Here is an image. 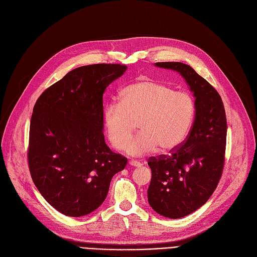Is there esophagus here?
<instances>
[{
  "label": "esophagus",
  "mask_w": 257,
  "mask_h": 257,
  "mask_svg": "<svg viewBox=\"0 0 257 257\" xmlns=\"http://www.w3.org/2000/svg\"><path fill=\"white\" fill-rule=\"evenodd\" d=\"M131 166H133V167H140L141 166V164L138 162V161H130V163H128Z\"/></svg>",
  "instance_id": "1"
}]
</instances>
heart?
Returning <instances> with one entry per match:
<instances>
[{
  "mask_svg": "<svg viewBox=\"0 0 257 257\" xmlns=\"http://www.w3.org/2000/svg\"><path fill=\"white\" fill-rule=\"evenodd\" d=\"M196 103L184 91L152 79H140L126 86L120 102H110L104 109V127L110 145L124 149L136 122L141 133L126 146L134 156L178 148L191 128Z\"/></svg>",
  "mask_w": 257,
  "mask_h": 257,
  "instance_id": "b5f03b06",
  "label": "heart"
}]
</instances>
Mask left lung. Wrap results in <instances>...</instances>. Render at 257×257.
<instances>
[{
    "mask_svg": "<svg viewBox=\"0 0 257 257\" xmlns=\"http://www.w3.org/2000/svg\"><path fill=\"white\" fill-rule=\"evenodd\" d=\"M181 73L196 98V118L183 144L170 154L149 158L152 179L149 204L157 214L179 219L204 205L223 172L226 116L223 102L205 78L183 63H156Z\"/></svg>",
    "mask_w": 257,
    "mask_h": 257,
    "instance_id": "1",
    "label": "left lung"
}]
</instances>
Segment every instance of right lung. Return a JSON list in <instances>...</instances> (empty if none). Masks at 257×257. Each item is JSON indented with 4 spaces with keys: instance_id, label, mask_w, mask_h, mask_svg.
<instances>
[{
    "instance_id": "1",
    "label": "right lung",
    "mask_w": 257,
    "mask_h": 257,
    "mask_svg": "<svg viewBox=\"0 0 257 257\" xmlns=\"http://www.w3.org/2000/svg\"><path fill=\"white\" fill-rule=\"evenodd\" d=\"M125 65L76 68L35 103L28 162L41 196L69 217L90 214L104 202L112 176L127 158L112 152L103 134V94Z\"/></svg>"
}]
</instances>
